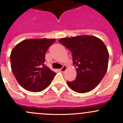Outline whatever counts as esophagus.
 I'll use <instances>...</instances> for the list:
<instances>
[{"instance_id":"obj_1","label":"esophagus","mask_w":123,"mask_h":123,"mask_svg":"<svg viewBox=\"0 0 123 123\" xmlns=\"http://www.w3.org/2000/svg\"><path fill=\"white\" fill-rule=\"evenodd\" d=\"M67 68H68V67H67V66L66 65H64L63 67H62V68L60 69V70L62 72H64L66 70H67Z\"/></svg>"}]
</instances>
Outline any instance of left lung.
<instances>
[{
	"label": "left lung",
	"instance_id": "left-lung-1",
	"mask_svg": "<svg viewBox=\"0 0 123 123\" xmlns=\"http://www.w3.org/2000/svg\"><path fill=\"white\" fill-rule=\"evenodd\" d=\"M59 42L72 52L77 75L68 86L78 93L94 89L103 79L108 69L109 53L101 39L92 35L63 38Z\"/></svg>",
	"mask_w": 123,
	"mask_h": 123
}]
</instances>
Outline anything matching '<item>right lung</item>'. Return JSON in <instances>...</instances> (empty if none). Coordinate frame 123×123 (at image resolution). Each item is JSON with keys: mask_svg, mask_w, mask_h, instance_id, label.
<instances>
[{"mask_svg": "<svg viewBox=\"0 0 123 123\" xmlns=\"http://www.w3.org/2000/svg\"><path fill=\"white\" fill-rule=\"evenodd\" d=\"M55 39L33 38L22 41L11 53V69L19 84L30 92L49 86L56 73L45 67V55Z\"/></svg>", "mask_w": 123, "mask_h": 123, "instance_id": "obj_1", "label": "right lung"}]
</instances>
